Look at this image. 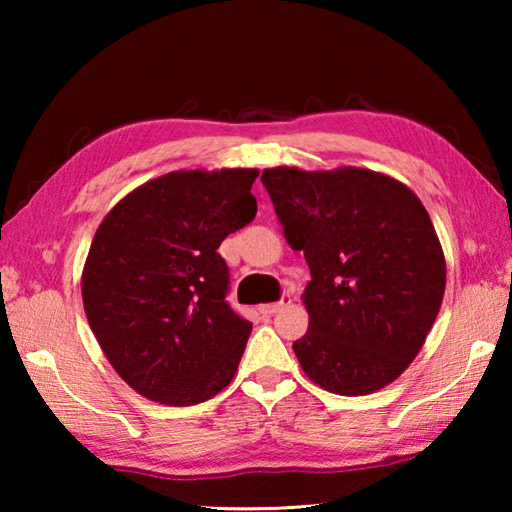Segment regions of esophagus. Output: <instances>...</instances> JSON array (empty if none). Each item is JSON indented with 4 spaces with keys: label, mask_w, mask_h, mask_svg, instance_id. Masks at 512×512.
I'll return each instance as SVG.
<instances>
[{
    "label": "esophagus",
    "mask_w": 512,
    "mask_h": 512,
    "mask_svg": "<svg viewBox=\"0 0 512 512\" xmlns=\"http://www.w3.org/2000/svg\"><path fill=\"white\" fill-rule=\"evenodd\" d=\"M289 305H291V293H284L280 302H273V305H259V311L266 316H273V314H277V311L289 307Z\"/></svg>",
    "instance_id": "esophagus-1"
}]
</instances>
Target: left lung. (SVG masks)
Instances as JSON below:
<instances>
[{
    "label": "left lung",
    "mask_w": 512,
    "mask_h": 512,
    "mask_svg": "<svg viewBox=\"0 0 512 512\" xmlns=\"http://www.w3.org/2000/svg\"><path fill=\"white\" fill-rule=\"evenodd\" d=\"M287 244L302 250L305 375L336 395H368L418 357L445 296V255L420 198L386 173L264 169Z\"/></svg>",
    "instance_id": "8db88e82"
}]
</instances>
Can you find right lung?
Instances as JSON below:
<instances>
[{"label": "right lung", "mask_w": 512, "mask_h": 512, "mask_svg": "<svg viewBox=\"0 0 512 512\" xmlns=\"http://www.w3.org/2000/svg\"><path fill=\"white\" fill-rule=\"evenodd\" d=\"M257 169L171 171L97 228L83 307L117 375L146 400L192 406L235 377L253 325L225 302L221 241L255 219Z\"/></svg>", "instance_id": "1"}]
</instances>
